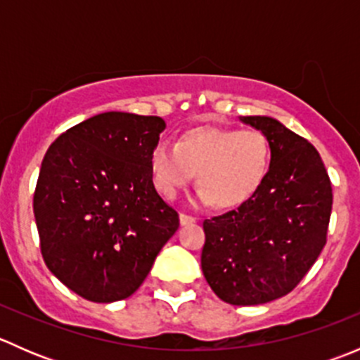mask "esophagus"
<instances>
[{
  "instance_id": "1",
  "label": "esophagus",
  "mask_w": 360,
  "mask_h": 360,
  "mask_svg": "<svg viewBox=\"0 0 360 360\" xmlns=\"http://www.w3.org/2000/svg\"><path fill=\"white\" fill-rule=\"evenodd\" d=\"M179 221H181V224H183V226H184V224H191V223H195V221H197V219H195L193 216H190V214L181 212V214H179Z\"/></svg>"
}]
</instances>
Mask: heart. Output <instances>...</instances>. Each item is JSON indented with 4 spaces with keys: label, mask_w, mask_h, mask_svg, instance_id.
<instances>
[{
    "label": "heart",
    "mask_w": 360,
    "mask_h": 360,
    "mask_svg": "<svg viewBox=\"0 0 360 360\" xmlns=\"http://www.w3.org/2000/svg\"><path fill=\"white\" fill-rule=\"evenodd\" d=\"M270 158V143L259 130L200 127L183 134L177 146L167 141L155 144L150 167L155 186L169 200L190 186L198 174L200 202L231 209L259 191Z\"/></svg>",
    "instance_id": "heart-1"
}]
</instances>
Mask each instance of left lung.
<instances>
[{
  "label": "left lung",
  "instance_id": "left-lung-1",
  "mask_svg": "<svg viewBox=\"0 0 360 360\" xmlns=\"http://www.w3.org/2000/svg\"><path fill=\"white\" fill-rule=\"evenodd\" d=\"M270 143V170L252 198L203 221L202 271L230 304L285 296L328 240L333 188L314 144L270 116H240Z\"/></svg>",
  "mask_w": 360,
  "mask_h": 360
}]
</instances>
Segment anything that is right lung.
<instances>
[{
    "label": "right lung",
    "instance_id": "add662e5",
    "mask_svg": "<svg viewBox=\"0 0 360 360\" xmlns=\"http://www.w3.org/2000/svg\"><path fill=\"white\" fill-rule=\"evenodd\" d=\"M163 129L160 116L101 112L60 134L43 158L32 198L41 256L85 300L136 292L179 228L150 167Z\"/></svg>",
    "mask_w": 360,
    "mask_h": 360
}]
</instances>
